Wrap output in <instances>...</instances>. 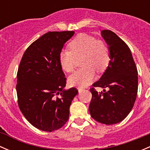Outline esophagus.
Instances as JSON below:
<instances>
[{"mask_svg": "<svg viewBox=\"0 0 150 150\" xmlns=\"http://www.w3.org/2000/svg\"><path fill=\"white\" fill-rule=\"evenodd\" d=\"M78 91H79V93H81V92H82L83 91L85 90V89L83 88H81V87H78Z\"/></svg>", "mask_w": 150, "mask_h": 150, "instance_id": "34e87169", "label": "esophagus"}]
</instances>
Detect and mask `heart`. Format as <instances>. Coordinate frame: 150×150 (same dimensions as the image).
<instances>
[{"mask_svg": "<svg viewBox=\"0 0 150 150\" xmlns=\"http://www.w3.org/2000/svg\"><path fill=\"white\" fill-rule=\"evenodd\" d=\"M69 49H63L59 55V62L63 70L72 72L75 69V59L82 57L81 69L69 77L72 86L84 87L94 80L95 70L100 72L108 66L110 52L107 45L93 36L80 34L69 43Z\"/></svg>", "mask_w": 150, "mask_h": 150, "instance_id": "heart-1", "label": "heart"}]
</instances>
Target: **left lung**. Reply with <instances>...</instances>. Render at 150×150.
<instances>
[{
	"mask_svg": "<svg viewBox=\"0 0 150 150\" xmlns=\"http://www.w3.org/2000/svg\"><path fill=\"white\" fill-rule=\"evenodd\" d=\"M108 46L110 62L93 87L104 88L98 93L91 88V116L101 123L112 125L121 122L132 110L138 91V72L131 50L117 35L108 30L101 31ZM108 87V91L104 88Z\"/></svg>",
	"mask_w": 150,
	"mask_h": 150,
	"instance_id": "left-lung-1",
	"label": "left lung"
}]
</instances>
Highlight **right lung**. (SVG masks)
Wrapping results in <instances>:
<instances>
[{
  "label": "right lung",
  "mask_w": 150,
  "mask_h": 150,
  "mask_svg": "<svg viewBox=\"0 0 150 150\" xmlns=\"http://www.w3.org/2000/svg\"><path fill=\"white\" fill-rule=\"evenodd\" d=\"M74 31L48 32L27 48L17 72L19 109L35 128L47 132L62 128L78 91L65 89L66 78L59 62L64 44Z\"/></svg>",
  "instance_id": "obj_1"
}]
</instances>
